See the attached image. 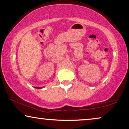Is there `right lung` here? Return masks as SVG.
<instances>
[{"instance_id": "add662e5", "label": "right lung", "mask_w": 129, "mask_h": 129, "mask_svg": "<svg viewBox=\"0 0 129 129\" xmlns=\"http://www.w3.org/2000/svg\"><path fill=\"white\" fill-rule=\"evenodd\" d=\"M36 88H38V89H40V87H36Z\"/></svg>"}]
</instances>
